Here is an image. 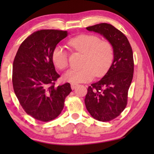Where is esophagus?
<instances>
[{
    "instance_id": "esophagus-1",
    "label": "esophagus",
    "mask_w": 154,
    "mask_h": 154,
    "mask_svg": "<svg viewBox=\"0 0 154 154\" xmlns=\"http://www.w3.org/2000/svg\"><path fill=\"white\" fill-rule=\"evenodd\" d=\"M77 84H73V83H71V89L72 90H74L75 88L77 87Z\"/></svg>"
}]
</instances>
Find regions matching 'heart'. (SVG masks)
I'll return each mask as SVG.
<instances>
[{
	"mask_svg": "<svg viewBox=\"0 0 154 154\" xmlns=\"http://www.w3.org/2000/svg\"><path fill=\"white\" fill-rule=\"evenodd\" d=\"M69 45L85 54L80 69H71L64 75L66 81L72 83H85L94 75H104L110 68L113 59V50L108 41H101L98 36L90 34L77 35L69 41ZM52 59L54 66L60 70L68 66V55L64 48L57 46L52 51Z\"/></svg>",
	"mask_w": 154,
	"mask_h": 154,
	"instance_id": "obj_1",
	"label": "heart"
}]
</instances>
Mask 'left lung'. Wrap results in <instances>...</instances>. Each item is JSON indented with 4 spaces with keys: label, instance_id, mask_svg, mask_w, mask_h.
<instances>
[{
    "label": "left lung",
    "instance_id": "1",
    "mask_svg": "<svg viewBox=\"0 0 154 154\" xmlns=\"http://www.w3.org/2000/svg\"><path fill=\"white\" fill-rule=\"evenodd\" d=\"M86 29L103 35L113 47L112 64L100 81L88 87L85 99L86 109L94 119L109 121L119 116L127 105L134 72L132 50L127 37L111 24L101 23Z\"/></svg>",
    "mask_w": 154,
    "mask_h": 154
}]
</instances>
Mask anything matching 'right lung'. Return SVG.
Masks as SVG:
<instances>
[{
	"mask_svg": "<svg viewBox=\"0 0 154 154\" xmlns=\"http://www.w3.org/2000/svg\"><path fill=\"white\" fill-rule=\"evenodd\" d=\"M68 35L66 31H37L27 37L12 65V85L21 106L33 119L48 122L58 116L71 92L66 83L55 85L60 77L52 59V51Z\"/></svg>",
	"mask_w": 154,
	"mask_h": 154,
	"instance_id": "add662e5",
	"label": "right lung"
}]
</instances>
